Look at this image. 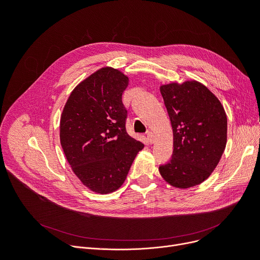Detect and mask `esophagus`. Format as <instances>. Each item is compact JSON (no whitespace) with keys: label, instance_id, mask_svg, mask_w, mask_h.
<instances>
[{"label":"esophagus","instance_id":"1","mask_svg":"<svg viewBox=\"0 0 260 260\" xmlns=\"http://www.w3.org/2000/svg\"><path fill=\"white\" fill-rule=\"evenodd\" d=\"M147 141L149 142V144H153L155 142V135L152 132L147 133Z\"/></svg>","mask_w":260,"mask_h":260}]
</instances>
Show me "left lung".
I'll use <instances>...</instances> for the list:
<instances>
[{"label": "left lung", "instance_id": "obj_1", "mask_svg": "<svg viewBox=\"0 0 260 260\" xmlns=\"http://www.w3.org/2000/svg\"><path fill=\"white\" fill-rule=\"evenodd\" d=\"M160 92L170 116L174 146L171 161L159 167L160 175L174 187H193L209 178L224 152L225 111L196 80L162 84Z\"/></svg>", "mask_w": 260, "mask_h": 260}]
</instances>
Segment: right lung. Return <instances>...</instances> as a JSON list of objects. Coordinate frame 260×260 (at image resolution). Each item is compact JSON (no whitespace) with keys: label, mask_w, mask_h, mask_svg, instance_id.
<instances>
[{"label":"right lung","mask_w":260,"mask_h":260,"mask_svg":"<svg viewBox=\"0 0 260 260\" xmlns=\"http://www.w3.org/2000/svg\"><path fill=\"white\" fill-rule=\"evenodd\" d=\"M128 77L105 66L74 88L60 119V142L73 172L87 188L109 194L124 183L144 144L126 132L122 94Z\"/></svg>","instance_id":"1"}]
</instances>
